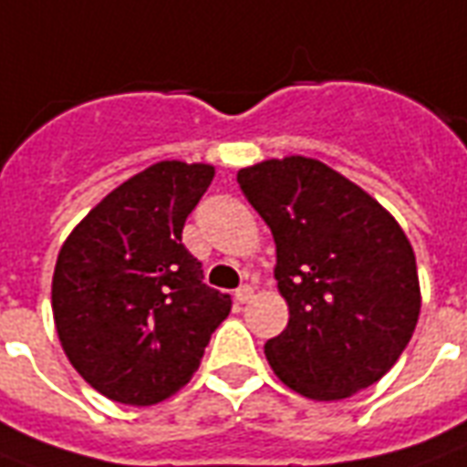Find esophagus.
<instances>
[{
	"label": "esophagus",
	"mask_w": 467,
	"mask_h": 467,
	"mask_svg": "<svg viewBox=\"0 0 467 467\" xmlns=\"http://www.w3.org/2000/svg\"><path fill=\"white\" fill-rule=\"evenodd\" d=\"M236 301L238 304H248L251 298H254V285H241V288H236Z\"/></svg>",
	"instance_id": "esophagus-1"
}]
</instances>
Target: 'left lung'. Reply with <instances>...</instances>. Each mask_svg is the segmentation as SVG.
<instances>
[{"label": "left lung", "mask_w": 467, "mask_h": 467, "mask_svg": "<svg viewBox=\"0 0 467 467\" xmlns=\"http://www.w3.org/2000/svg\"><path fill=\"white\" fill-rule=\"evenodd\" d=\"M275 241L288 326L266 343L285 386L341 400L393 368L420 313L410 241L370 193L331 166L285 156L236 173Z\"/></svg>", "instance_id": "1"}]
</instances>
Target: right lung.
Segmentation results:
<instances>
[{
	"label": "right lung",
	"instance_id": "right-lung-1",
	"mask_svg": "<svg viewBox=\"0 0 467 467\" xmlns=\"http://www.w3.org/2000/svg\"><path fill=\"white\" fill-rule=\"evenodd\" d=\"M211 179L209 163H154L99 201L61 246L52 278L61 348L117 403L173 396L229 316L231 296L203 284L182 244Z\"/></svg>",
	"mask_w": 467,
	"mask_h": 467
}]
</instances>
